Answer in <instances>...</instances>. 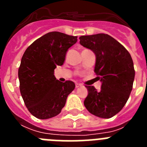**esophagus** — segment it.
<instances>
[{
  "label": "esophagus",
  "instance_id": "esophagus-1",
  "mask_svg": "<svg viewBox=\"0 0 147 147\" xmlns=\"http://www.w3.org/2000/svg\"><path fill=\"white\" fill-rule=\"evenodd\" d=\"M76 88H80V87L82 86V85H80V84H78V83H76Z\"/></svg>",
  "mask_w": 147,
  "mask_h": 147
}]
</instances>
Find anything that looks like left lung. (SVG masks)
<instances>
[{
    "instance_id": "1",
    "label": "left lung",
    "mask_w": 147,
    "mask_h": 147,
    "mask_svg": "<svg viewBox=\"0 0 147 147\" xmlns=\"http://www.w3.org/2000/svg\"><path fill=\"white\" fill-rule=\"evenodd\" d=\"M80 44L96 55L94 72L102 82L100 91L86 86L88 95L84 105L93 115L109 119L124 107L135 78L133 61L125 48L106 34L81 36Z\"/></svg>"
}]
</instances>
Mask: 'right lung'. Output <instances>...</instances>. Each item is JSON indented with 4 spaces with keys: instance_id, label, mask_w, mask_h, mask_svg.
I'll use <instances>...</instances> for the list:
<instances>
[{
    "instance_id": "right-lung-1",
    "label": "right lung",
    "mask_w": 147,
    "mask_h": 147,
    "mask_svg": "<svg viewBox=\"0 0 147 147\" xmlns=\"http://www.w3.org/2000/svg\"><path fill=\"white\" fill-rule=\"evenodd\" d=\"M77 41L76 36L52 32L36 40L27 48L18 69L20 90L31 113L40 119L57 115L74 90L72 81L61 82L54 72L62 65L67 49Z\"/></svg>"
}]
</instances>
